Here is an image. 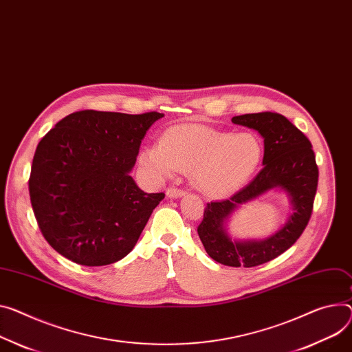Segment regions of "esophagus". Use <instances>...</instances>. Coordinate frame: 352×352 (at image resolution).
Wrapping results in <instances>:
<instances>
[{
	"instance_id": "1",
	"label": "esophagus",
	"mask_w": 352,
	"mask_h": 352,
	"mask_svg": "<svg viewBox=\"0 0 352 352\" xmlns=\"http://www.w3.org/2000/svg\"><path fill=\"white\" fill-rule=\"evenodd\" d=\"M182 196H184V192L180 190V188H177V187H170L166 190V197H169V199H177Z\"/></svg>"
}]
</instances>
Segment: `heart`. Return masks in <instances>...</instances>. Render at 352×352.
I'll use <instances>...</instances> for the list:
<instances>
[{
	"label": "heart",
	"instance_id": "heart-1",
	"mask_svg": "<svg viewBox=\"0 0 352 352\" xmlns=\"http://www.w3.org/2000/svg\"><path fill=\"white\" fill-rule=\"evenodd\" d=\"M262 146L251 132H226L200 125L169 128L159 145L140 155L142 169L155 179L188 172L193 186L207 196H226L255 173Z\"/></svg>",
	"mask_w": 352,
	"mask_h": 352
}]
</instances>
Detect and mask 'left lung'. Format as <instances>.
<instances>
[{
  "label": "left lung",
  "instance_id": "left-lung-1",
  "mask_svg": "<svg viewBox=\"0 0 352 352\" xmlns=\"http://www.w3.org/2000/svg\"><path fill=\"white\" fill-rule=\"evenodd\" d=\"M231 121L258 131L263 138V168L228 200L207 203L197 232L214 261L234 267H252L275 259L299 239L311 217L318 169L310 141L286 117L266 111L238 116ZM272 188L288 195L292 214L287 223L265 240H232L226 232L232 212Z\"/></svg>",
  "mask_w": 352,
  "mask_h": 352
}]
</instances>
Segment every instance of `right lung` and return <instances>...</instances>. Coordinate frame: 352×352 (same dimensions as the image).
<instances>
[{"mask_svg":"<svg viewBox=\"0 0 352 352\" xmlns=\"http://www.w3.org/2000/svg\"><path fill=\"white\" fill-rule=\"evenodd\" d=\"M164 117L85 110L38 144L30 196L49 245L85 266L126 256L164 193H145L129 176L151 125Z\"/></svg>","mask_w":352,"mask_h":352,"instance_id":"obj_1","label":"right lung"}]
</instances>
